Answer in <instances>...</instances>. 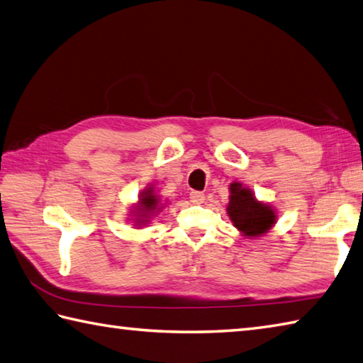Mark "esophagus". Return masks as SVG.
Segmentation results:
<instances>
[{
    "label": "esophagus",
    "instance_id": "1",
    "mask_svg": "<svg viewBox=\"0 0 363 363\" xmlns=\"http://www.w3.org/2000/svg\"><path fill=\"white\" fill-rule=\"evenodd\" d=\"M189 201L193 203H202L205 201V196L201 191H193V193L189 194Z\"/></svg>",
    "mask_w": 363,
    "mask_h": 363
}]
</instances>
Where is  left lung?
Segmentation results:
<instances>
[{
  "label": "left lung",
  "instance_id": "obj_1",
  "mask_svg": "<svg viewBox=\"0 0 363 363\" xmlns=\"http://www.w3.org/2000/svg\"><path fill=\"white\" fill-rule=\"evenodd\" d=\"M228 215L235 228L246 237L265 234L277 221V215L270 205L259 202L248 188L242 183L230 184Z\"/></svg>",
  "mask_w": 363,
  "mask_h": 363
}]
</instances>
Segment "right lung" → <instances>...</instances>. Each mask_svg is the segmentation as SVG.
<instances>
[{"label": "right lung", "instance_id": "add662e5", "mask_svg": "<svg viewBox=\"0 0 363 363\" xmlns=\"http://www.w3.org/2000/svg\"><path fill=\"white\" fill-rule=\"evenodd\" d=\"M160 197L155 194L153 188H147L140 194L139 205L135 208V213H138V224H145L148 221V215L156 213L160 211Z\"/></svg>", "mask_w": 363, "mask_h": 363}]
</instances>
